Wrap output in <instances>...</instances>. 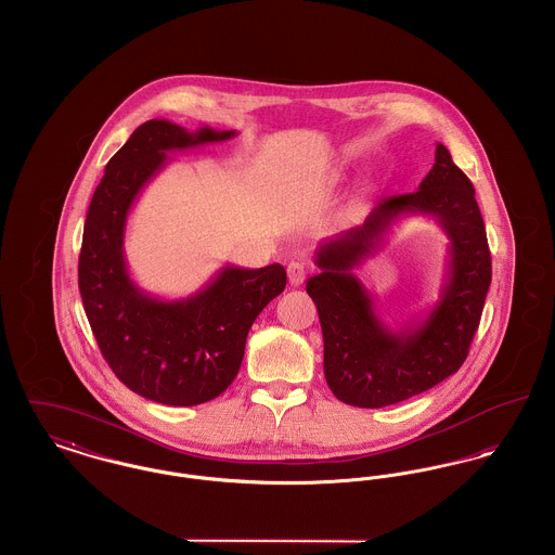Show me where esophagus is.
<instances>
[{"mask_svg":"<svg viewBox=\"0 0 555 555\" xmlns=\"http://www.w3.org/2000/svg\"><path fill=\"white\" fill-rule=\"evenodd\" d=\"M287 276H289V283H292L294 287L301 285L304 279H306V268H304V263H301V261H292V263L287 266Z\"/></svg>","mask_w":555,"mask_h":555,"instance_id":"1","label":"esophagus"}]
</instances>
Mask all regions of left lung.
Here are the masks:
<instances>
[{
    "label": "left lung",
    "instance_id": "8db88e82",
    "mask_svg": "<svg viewBox=\"0 0 555 555\" xmlns=\"http://www.w3.org/2000/svg\"><path fill=\"white\" fill-rule=\"evenodd\" d=\"M434 167L415 193L382 198L366 220L317 247L319 274L306 292L319 310L325 379L346 404L382 409L434 388L459 371L480 325L490 287L487 229L469 178L436 144ZM400 215H429L450 236L441 299L424 322L393 332L351 270L376 253Z\"/></svg>",
    "mask_w": 555,
    "mask_h": 555
}]
</instances>
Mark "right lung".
I'll use <instances>...</instances> for the list:
<instances>
[{
  "mask_svg": "<svg viewBox=\"0 0 555 555\" xmlns=\"http://www.w3.org/2000/svg\"><path fill=\"white\" fill-rule=\"evenodd\" d=\"M236 131H189L151 119L106 164L94 191L79 254V292L100 352L131 391L169 406L207 402L234 382L247 333L261 310L283 294L281 263L224 266L201 292L159 299L128 272L124 236L131 205L164 169L171 151L234 138Z\"/></svg>",
  "mask_w": 555,
  "mask_h": 555,
  "instance_id": "obj_1",
  "label": "right lung"
}]
</instances>
